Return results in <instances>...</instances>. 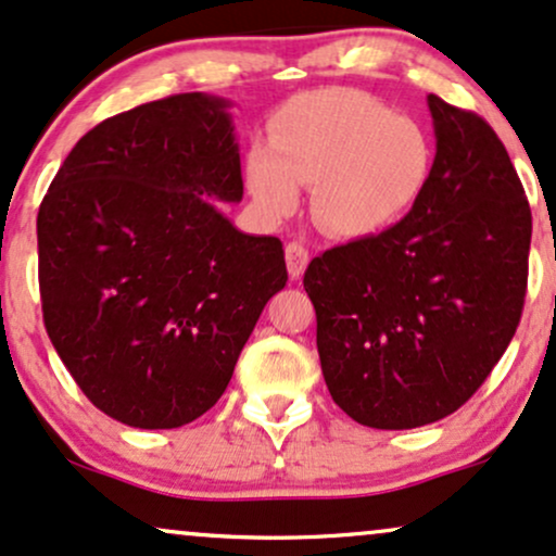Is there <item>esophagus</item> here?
Listing matches in <instances>:
<instances>
[{"label":"esophagus","instance_id":"obj_1","mask_svg":"<svg viewBox=\"0 0 556 556\" xmlns=\"http://www.w3.org/2000/svg\"><path fill=\"white\" fill-rule=\"evenodd\" d=\"M285 258H287V271H290L292 279L303 277L305 266H307V251L303 243L292 240V243L285 245Z\"/></svg>","mask_w":556,"mask_h":556}]
</instances>
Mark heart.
Returning <instances> with one entry per match:
<instances>
[{
	"label": "heart",
	"mask_w": 556,
	"mask_h": 556,
	"mask_svg": "<svg viewBox=\"0 0 556 556\" xmlns=\"http://www.w3.org/2000/svg\"><path fill=\"white\" fill-rule=\"evenodd\" d=\"M430 134L359 90L307 92L271 126V147H253L249 189L266 217H287L300 184L313 186V219L337 238L386 232L414 210L432 176Z\"/></svg>",
	"instance_id": "b5f03b06"
}]
</instances>
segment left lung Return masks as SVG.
<instances>
[{
	"instance_id": "8db88e82",
	"label": "left lung",
	"mask_w": 556,
	"mask_h": 556,
	"mask_svg": "<svg viewBox=\"0 0 556 556\" xmlns=\"http://www.w3.org/2000/svg\"><path fill=\"white\" fill-rule=\"evenodd\" d=\"M430 184L401 223L307 264L320 370L354 422L412 430L464 406L523 313L531 206L484 118L427 96Z\"/></svg>"
}]
</instances>
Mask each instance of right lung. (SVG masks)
<instances>
[{
  "label": "right lung",
  "instance_id": "1",
  "mask_svg": "<svg viewBox=\"0 0 556 556\" xmlns=\"http://www.w3.org/2000/svg\"><path fill=\"white\" fill-rule=\"evenodd\" d=\"M230 100L184 92L105 118L72 147L38 210L53 350L100 412L173 430L217 404L287 285L279 238L245 236Z\"/></svg>",
  "mask_w": 556,
  "mask_h": 556
}]
</instances>
